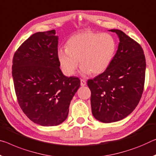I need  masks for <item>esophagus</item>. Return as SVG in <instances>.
Masks as SVG:
<instances>
[{
	"mask_svg": "<svg viewBox=\"0 0 156 156\" xmlns=\"http://www.w3.org/2000/svg\"><path fill=\"white\" fill-rule=\"evenodd\" d=\"M80 85L82 86V87L86 85V81L85 80H83V79H81L80 80Z\"/></svg>",
	"mask_w": 156,
	"mask_h": 156,
	"instance_id": "obj_1",
	"label": "esophagus"
}]
</instances>
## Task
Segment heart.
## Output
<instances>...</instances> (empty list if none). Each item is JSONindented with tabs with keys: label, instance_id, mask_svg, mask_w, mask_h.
I'll return each instance as SVG.
<instances>
[{
	"label": "heart",
	"instance_id": "b5f03b06",
	"mask_svg": "<svg viewBox=\"0 0 156 156\" xmlns=\"http://www.w3.org/2000/svg\"><path fill=\"white\" fill-rule=\"evenodd\" d=\"M116 48L115 39L110 34L85 31L69 38L66 49H59L57 55L62 70L66 76L75 73L78 61L83 73L98 75L110 66Z\"/></svg>",
	"mask_w": 156,
	"mask_h": 156
}]
</instances>
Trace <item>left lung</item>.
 <instances>
[{"instance_id": "left-lung-1", "label": "left lung", "mask_w": 156, "mask_h": 156, "mask_svg": "<svg viewBox=\"0 0 156 156\" xmlns=\"http://www.w3.org/2000/svg\"><path fill=\"white\" fill-rule=\"evenodd\" d=\"M117 53L102 73L87 81L94 117L103 123L120 121L139 103L144 90L146 60L141 46L119 30Z\"/></svg>"}]
</instances>
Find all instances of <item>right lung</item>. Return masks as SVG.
Segmentation results:
<instances>
[{"instance_id":"1","label":"right lung","mask_w":156,"mask_h":156,"mask_svg":"<svg viewBox=\"0 0 156 156\" xmlns=\"http://www.w3.org/2000/svg\"><path fill=\"white\" fill-rule=\"evenodd\" d=\"M55 30L39 32L19 46L12 60L17 101L32 122L44 126L67 118L71 101L80 87L76 77L64 76L58 59Z\"/></svg>"}]
</instances>
